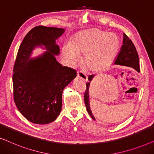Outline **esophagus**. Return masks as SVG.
I'll use <instances>...</instances> for the list:
<instances>
[{"label":"esophagus","instance_id":"1","mask_svg":"<svg viewBox=\"0 0 154 154\" xmlns=\"http://www.w3.org/2000/svg\"><path fill=\"white\" fill-rule=\"evenodd\" d=\"M77 76L79 77V79H82V81H87V80H88V76H87L85 73L82 72V71H79V72L77 73Z\"/></svg>","mask_w":154,"mask_h":154}]
</instances>
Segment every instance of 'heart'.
<instances>
[{
	"instance_id": "obj_1",
	"label": "heart",
	"mask_w": 154,
	"mask_h": 154,
	"mask_svg": "<svg viewBox=\"0 0 154 154\" xmlns=\"http://www.w3.org/2000/svg\"><path fill=\"white\" fill-rule=\"evenodd\" d=\"M120 46L121 41L117 35L94 28L78 35L72 44L63 48V55L71 62L76 61L79 55H85L86 67L100 73L112 65Z\"/></svg>"
}]
</instances>
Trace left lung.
Segmentation results:
<instances>
[{"label": "left lung", "mask_w": 154, "mask_h": 154, "mask_svg": "<svg viewBox=\"0 0 154 154\" xmlns=\"http://www.w3.org/2000/svg\"><path fill=\"white\" fill-rule=\"evenodd\" d=\"M115 64H119V65L127 66L129 67H132L135 69L137 72H140V63H139V56L137 52L136 48L133 42L128 38V36L124 33V39H123V45L122 46L121 50H120L119 54L117 56L115 61ZM94 75H90L88 77L89 82L86 84V90L85 92L84 100L85 103L87 110L90 115V117L93 119H95L94 116L92 115V111L90 110V104L89 101V87L92 79H93Z\"/></svg>", "instance_id": "left-lung-1"}]
</instances>
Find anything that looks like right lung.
<instances>
[{
  "instance_id": "add662e5",
  "label": "right lung",
  "mask_w": 154,
  "mask_h": 154,
  "mask_svg": "<svg viewBox=\"0 0 154 154\" xmlns=\"http://www.w3.org/2000/svg\"><path fill=\"white\" fill-rule=\"evenodd\" d=\"M64 29L38 26L29 31L18 51L13 69V97L17 108L29 122L46 124L56 119L62 109L64 88L76 76L73 69L62 66L55 55L60 53L55 40ZM47 51L30 59L38 45Z\"/></svg>"
}]
</instances>
